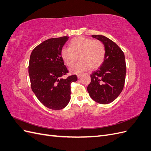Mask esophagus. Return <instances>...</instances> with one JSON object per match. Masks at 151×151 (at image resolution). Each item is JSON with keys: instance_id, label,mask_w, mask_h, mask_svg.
I'll return each mask as SVG.
<instances>
[{"instance_id": "34e87169", "label": "esophagus", "mask_w": 151, "mask_h": 151, "mask_svg": "<svg viewBox=\"0 0 151 151\" xmlns=\"http://www.w3.org/2000/svg\"><path fill=\"white\" fill-rule=\"evenodd\" d=\"M81 76H82L81 74H77V78H80Z\"/></svg>"}]
</instances>
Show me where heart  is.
Listing matches in <instances>:
<instances>
[{
  "instance_id": "heart-1",
  "label": "heart",
  "mask_w": 151,
  "mask_h": 151,
  "mask_svg": "<svg viewBox=\"0 0 151 151\" xmlns=\"http://www.w3.org/2000/svg\"><path fill=\"white\" fill-rule=\"evenodd\" d=\"M105 55L106 49L103 42L84 36L73 38L68 48H63L61 51L62 60L68 67L74 65L78 57L80 61L70 68L74 74L98 68L103 63Z\"/></svg>"
}]
</instances>
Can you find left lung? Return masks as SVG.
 Returning <instances> with one entry per match:
<instances>
[{"instance_id": "1", "label": "left lung", "mask_w": 151, "mask_h": 151, "mask_svg": "<svg viewBox=\"0 0 151 151\" xmlns=\"http://www.w3.org/2000/svg\"><path fill=\"white\" fill-rule=\"evenodd\" d=\"M104 44L106 49L104 60L98 69L91 75L88 91L94 101L106 104L113 102L122 91L125 84L126 63L121 48L103 35H92Z\"/></svg>"}]
</instances>
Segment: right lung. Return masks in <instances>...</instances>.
I'll use <instances>...</instances> for the list:
<instances>
[{"instance_id": "obj_1", "label": "right lung", "mask_w": 151, "mask_h": 151, "mask_svg": "<svg viewBox=\"0 0 151 151\" xmlns=\"http://www.w3.org/2000/svg\"><path fill=\"white\" fill-rule=\"evenodd\" d=\"M68 36L50 38L32 51L28 66L31 89L45 106L54 110L64 108L70 99V84L76 75L63 78L68 71L61 57Z\"/></svg>"}]
</instances>
